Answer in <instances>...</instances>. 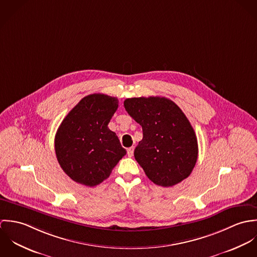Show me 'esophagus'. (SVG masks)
<instances>
[{"instance_id": "esophagus-1", "label": "esophagus", "mask_w": 257, "mask_h": 257, "mask_svg": "<svg viewBox=\"0 0 257 257\" xmlns=\"http://www.w3.org/2000/svg\"><path fill=\"white\" fill-rule=\"evenodd\" d=\"M134 150H135V147H134L127 148V155H128L130 157H132V156L134 155Z\"/></svg>"}]
</instances>
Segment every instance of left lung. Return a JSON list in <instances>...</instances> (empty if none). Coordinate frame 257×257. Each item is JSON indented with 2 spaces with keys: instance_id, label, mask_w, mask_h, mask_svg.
Masks as SVG:
<instances>
[{
  "instance_id": "8db88e82",
  "label": "left lung",
  "mask_w": 257,
  "mask_h": 257,
  "mask_svg": "<svg viewBox=\"0 0 257 257\" xmlns=\"http://www.w3.org/2000/svg\"><path fill=\"white\" fill-rule=\"evenodd\" d=\"M123 106L143 127L135 157L147 177L162 187L186 179L197 162L198 143L182 110L164 97L130 98Z\"/></svg>"
}]
</instances>
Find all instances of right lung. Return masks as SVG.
I'll return each instance as SVG.
<instances>
[{
  "instance_id": "right-lung-1",
  "label": "right lung",
  "mask_w": 257,
  "mask_h": 257,
  "mask_svg": "<svg viewBox=\"0 0 257 257\" xmlns=\"http://www.w3.org/2000/svg\"><path fill=\"white\" fill-rule=\"evenodd\" d=\"M114 97H84L64 117L55 135L54 147L63 171L77 183H102L125 155L115 133L108 127L118 107Z\"/></svg>"
}]
</instances>
